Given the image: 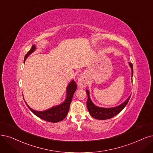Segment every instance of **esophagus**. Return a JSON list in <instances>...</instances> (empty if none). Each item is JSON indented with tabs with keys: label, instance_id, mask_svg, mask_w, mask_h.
<instances>
[{
	"label": "esophagus",
	"instance_id": "obj_1",
	"mask_svg": "<svg viewBox=\"0 0 153 153\" xmlns=\"http://www.w3.org/2000/svg\"><path fill=\"white\" fill-rule=\"evenodd\" d=\"M78 86L80 88H84L87 85V79L86 78L84 77V76L81 75L78 79L77 81Z\"/></svg>",
	"mask_w": 153,
	"mask_h": 153
}]
</instances>
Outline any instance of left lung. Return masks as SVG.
<instances>
[{"label":"left lung","mask_w":153,"mask_h":153,"mask_svg":"<svg viewBox=\"0 0 153 153\" xmlns=\"http://www.w3.org/2000/svg\"><path fill=\"white\" fill-rule=\"evenodd\" d=\"M129 65L132 69V77L133 76V65L132 63L129 62ZM86 93L88 94V100H87V107L88 110L93 118L98 120H106L109 119L114 116L117 115L126 107L127 104L128 103L131 97H129L126 101H124L123 103L120 105L118 106L113 107V108H101L96 106L90 99L89 97V92L88 90H86Z\"/></svg>","instance_id":"left-lung-1"}]
</instances>
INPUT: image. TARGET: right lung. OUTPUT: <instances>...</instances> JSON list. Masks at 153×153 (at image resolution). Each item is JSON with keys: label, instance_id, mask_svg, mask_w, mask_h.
Wrapping results in <instances>:
<instances>
[{"label": "right lung", "instance_id": "right-lung-1", "mask_svg": "<svg viewBox=\"0 0 153 153\" xmlns=\"http://www.w3.org/2000/svg\"><path fill=\"white\" fill-rule=\"evenodd\" d=\"M36 50V47L35 45H33L31 48L30 50L28 52L24 59V62H25L27 57L31 53H32L34 51ZM77 89V84L75 81L72 80L69 84L67 88V97L65 98V100L62 104L52 107L50 109H48L45 111H35L31 108L30 107L27 105L28 108L30 110L38 117L40 118L41 119L43 120L50 122H59L62 121L66 117L68 112H69L70 105L72 101V97L74 93L76 91Z\"/></svg>", "mask_w": 153, "mask_h": 153}]
</instances>
